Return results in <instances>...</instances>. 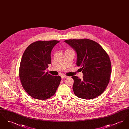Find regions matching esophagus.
<instances>
[{"label":"esophagus","mask_w":129,"mask_h":129,"mask_svg":"<svg viewBox=\"0 0 129 129\" xmlns=\"http://www.w3.org/2000/svg\"><path fill=\"white\" fill-rule=\"evenodd\" d=\"M67 76H66V75H61L62 79H63V78H67Z\"/></svg>","instance_id":"1"}]
</instances>
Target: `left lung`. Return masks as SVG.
<instances>
[{
	"label": "left lung",
	"instance_id": "obj_1",
	"mask_svg": "<svg viewBox=\"0 0 129 129\" xmlns=\"http://www.w3.org/2000/svg\"><path fill=\"white\" fill-rule=\"evenodd\" d=\"M65 42L77 54L76 65L84 76H74L73 89L77 97L84 99L95 98L101 95L108 85L111 73L109 57L97 42L87 39H70Z\"/></svg>",
	"mask_w": 129,
	"mask_h": 129
}]
</instances>
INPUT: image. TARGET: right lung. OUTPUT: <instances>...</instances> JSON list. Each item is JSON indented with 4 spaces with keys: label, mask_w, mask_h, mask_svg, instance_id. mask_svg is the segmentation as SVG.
<instances>
[{
    "label": "right lung",
    "mask_w": 129,
    "mask_h": 129,
    "mask_svg": "<svg viewBox=\"0 0 129 129\" xmlns=\"http://www.w3.org/2000/svg\"><path fill=\"white\" fill-rule=\"evenodd\" d=\"M56 40L38 41L30 44L23 54L19 68V77L25 91L31 97L46 100L55 95L61 77L45 70L51 64V53Z\"/></svg>",
    "instance_id": "1"
}]
</instances>
